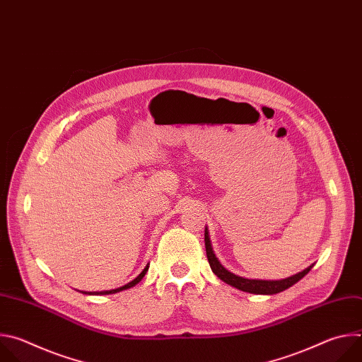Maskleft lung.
Masks as SVG:
<instances>
[{
  "mask_svg": "<svg viewBox=\"0 0 362 362\" xmlns=\"http://www.w3.org/2000/svg\"><path fill=\"white\" fill-rule=\"evenodd\" d=\"M204 246H206V255H208V261L209 265L214 271V274L222 279L223 282H226L228 285L243 291V292H249V293H256V295H274V293H279L288 288H291L292 285H295L298 281H300L309 271L314 268V265H309L306 269L285 278V279H279V281H264V279H247V278H242L238 276L232 272H229L216 257L214 247H212V242L209 238V230L208 226L204 228Z\"/></svg>",
  "mask_w": 362,
  "mask_h": 362,
  "instance_id": "left-lung-1",
  "label": "left lung"
}]
</instances>
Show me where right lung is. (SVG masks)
<instances>
[{
    "label": "right lung",
    "instance_id": "1",
    "mask_svg": "<svg viewBox=\"0 0 362 362\" xmlns=\"http://www.w3.org/2000/svg\"><path fill=\"white\" fill-rule=\"evenodd\" d=\"M148 265H150V264H147V265L144 267V269H143L132 282H129V284H126V285H123V286H120V288L110 289V291H100V292H87V291H80V292H81V293H86V295H109V293H117V292L124 291V289H130V288L136 286V285L144 278V275H146L147 271H148Z\"/></svg>",
    "mask_w": 362,
    "mask_h": 362
}]
</instances>
